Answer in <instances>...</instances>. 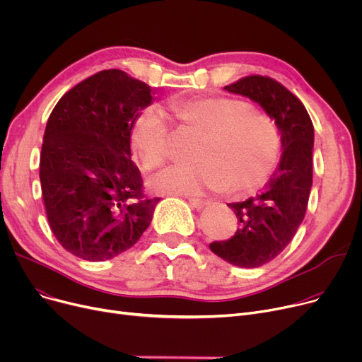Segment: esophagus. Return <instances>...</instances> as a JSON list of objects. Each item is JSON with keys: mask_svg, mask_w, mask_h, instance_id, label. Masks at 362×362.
Masks as SVG:
<instances>
[{"mask_svg": "<svg viewBox=\"0 0 362 362\" xmlns=\"http://www.w3.org/2000/svg\"><path fill=\"white\" fill-rule=\"evenodd\" d=\"M189 202H191L192 206H195L197 210H201V208H204L208 202L205 199H201V198H197V197H185Z\"/></svg>", "mask_w": 362, "mask_h": 362, "instance_id": "obj_1", "label": "esophagus"}]
</instances>
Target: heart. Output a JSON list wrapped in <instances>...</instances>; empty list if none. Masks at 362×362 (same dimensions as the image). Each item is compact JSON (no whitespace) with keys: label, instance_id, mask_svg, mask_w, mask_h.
Returning <instances> with one entry per match:
<instances>
[{"label":"heart","instance_id":"1","mask_svg":"<svg viewBox=\"0 0 362 362\" xmlns=\"http://www.w3.org/2000/svg\"><path fill=\"white\" fill-rule=\"evenodd\" d=\"M177 116L206 133L197 164L168 165L151 177L160 194L199 195L205 189L248 192L259 186L274 165L272 133L251 108L232 98L205 97L171 103ZM171 129L165 114L145 110L132 130V144L145 167L163 164L170 152Z\"/></svg>","mask_w":362,"mask_h":362}]
</instances>
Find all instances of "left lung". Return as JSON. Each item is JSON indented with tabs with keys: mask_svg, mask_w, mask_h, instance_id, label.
Instances as JSON below:
<instances>
[{
	"mask_svg": "<svg viewBox=\"0 0 362 362\" xmlns=\"http://www.w3.org/2000/svg\"><path fill=\"white\" fill-rule=\"evenodd\" d=\"M224 89L257 103L280 135L281 157L269 183L255 197L227 204L238 217V232L210 243L224 261L255 269L286 248L305 217L313 185L314 126L300 100L269 76H245Z\"/></svg>",
	"mask_w": 362,
	"mask_h": 362,
	"instance_id": "8db88e82",
	"label": "left lung"
}]
</instances>
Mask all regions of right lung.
<instances>
[{
	"label": "right lung",
	"instance_id": "obj_1",
	"mask_svg": "<svg viewBox=\"0 0 362 362\" xmlns=\"http://www.w3.org/2000/svg\"><path fill=\"white\" fill-rule=\"evenodd\" d=\"M151 86L111 69L66 92L47 122L40 161L45 213L70 254L105 261L135 245L161 198H146L130 133Z\"/></svg>",
	"mask_w": 362,
	"mask_h": 362
}]
</instances>
